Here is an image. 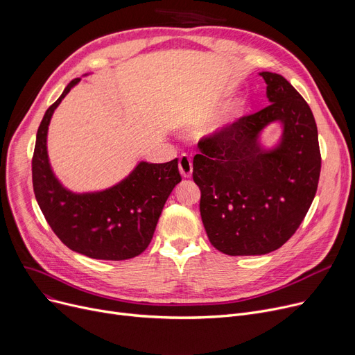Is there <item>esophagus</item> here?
<instances>
[{"label": "esophagus", "mask_w": 355, "mask_h": 355, "mask_svg": "<svg viewBox=\"0 0 355 355\" xmlns=\"http://www.w3.org/2000/svg\"><path fill=\"white\" fill-rule=\"evenodd\" d=\"M178 168H180V174L184 178H190L193 174V159L189 155H181L178 161Z\"/></svg>", "instance_id": "34e87169"}]
</instances>
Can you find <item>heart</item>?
Listing matches in <instances>:
<instances>
[{"label": "heart", "mask_w": 355, "mask_h": 355, "mask_svg": "<svg viewBox=\"0 0 355 355\" xmlns=\"http://www.w3.org/2000/svg\"><path fill=\"white\" fill-rule=\"evenodd\" d=\"M246 110H248V102L246 101H239L233 107V115H234V118H239L241 115H245Z\"/></svg>", "instance_id": "heart-1"}]
</instances>
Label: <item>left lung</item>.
I'll use <instances>...</instances> for the list:
<instances>
[{"instance_id":"1","label":"left lung","mask_w":355,"mask_h":355,"mask_svg":"<svg viewBox=\"0 0 355 355\" xmlns=\"http://www.w3.org/2000/svg\"><path fill=\"white\" fill-rule=\"evenodd\" d=\"M269 106L198 142L193 178L210 243L230 256L266 254L301 226L318 189L321 153L312 110L281 74L260 73ZM272 121L284 126L270 152L258 145Z\"/></svg>"}]
</instances>
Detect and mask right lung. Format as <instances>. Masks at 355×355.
I'll return each instance as SVG.
<instances>
[{
	"label": "right lung",
	"mask_w": 355,
	"mask_h": 355,
	"mask_svg": "<svg viewBox=\"0 0 355 355\" xmlns=\"http://www.w3.org/2000/svg\"><path fill=\"white\" fill-rule=\"evenodd\" d=\"M79 82L80 78L73 79L66 86L37 130L31 161L34 196L54 234L73 252L101 260L132 259L151 243L164 204L181 181L178 159L142 161L123 181L99 193L66 190L49 162L47 129L54 109Z\"/></svg>",
	"instance_id": "obj_1"
}]
</instances>
